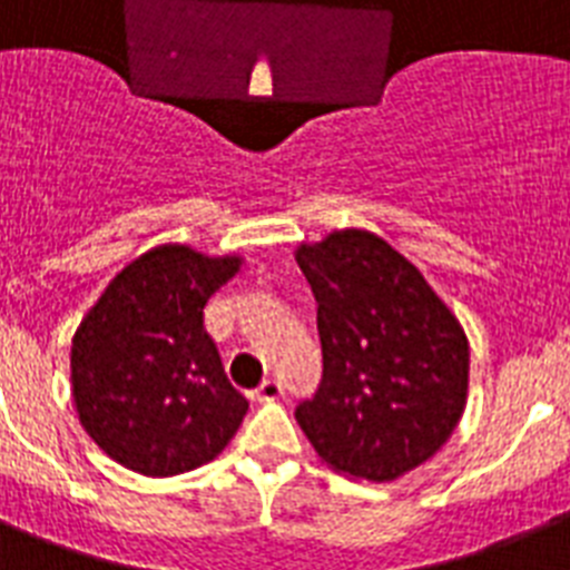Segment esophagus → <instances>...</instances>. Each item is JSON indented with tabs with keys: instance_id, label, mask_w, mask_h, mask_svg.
I'll use <instances>...</instances> for the list:
<instances>
[{
	"instance_id": "1",
	"label": "esophagus",
	"mask_w": 570,
	"mask_h": 570,
	"mask_svg": "<svg viewBox=\"0 0 570 570\" xmlns=\"http://www.w3.org/2000/svg\"><path fill=\"white\" fill-rule=\"evenodd\" d=\"M282 393H285V384L279 379H265L258 384L256 399L258 402H276V399H282Z\"/></svg>"
}]
</instances>
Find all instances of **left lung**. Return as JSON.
<instances>
[{
    "instance_id": "left-lung-1",
    "label": "left lung",
    "mask_w": 570,
    "mask_h": 570,
    "mask_svg": "<svg viewBox=\"0 0 570 570\" xmlns=\"http://www.w3.org/2000/svg\"><path fill=\"white\" fill-rule=\"evenodd\" d=\"M317 299L323 379L296 404L317 458L361 481H396L434 458L469 393V341L425 276L366 229L299 244Z\"/></svg>"
}]
</instances>
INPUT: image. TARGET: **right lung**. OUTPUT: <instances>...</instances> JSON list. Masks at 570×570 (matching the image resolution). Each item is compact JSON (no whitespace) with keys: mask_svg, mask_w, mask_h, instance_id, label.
I'll return each instance as SVG.
<instances>
[{"mask_svg":"<svg viewBox=\"0 0 570 570\" xmlns=\"http://www.w3.org/2000/svg\"><path fill=\"white\" fill-rule=\"evenodd\" d=\"M242 267L163 244L116 274L72 337V396L96 445L130 472L171 478L227 449L247 413L206 335L209 296Z\"/></svg>","mask_w":570,"mask_h":570,"instance_id":"1","label":"right lung"}]
</instances>
